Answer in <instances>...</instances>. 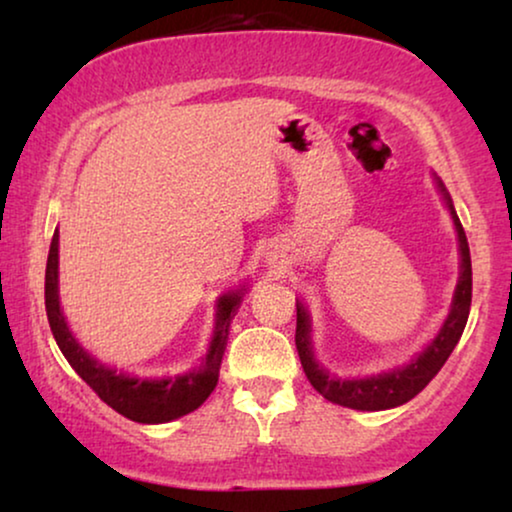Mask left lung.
I'll use <instances>...</instances> for the list:
<instances>
[{
    "mask_svg": "<svg viewBox=\"0 0 512 512\" xmlns=\"http://www.w3.org/2000/svg\"><path fill=\"white\" fill-rule=\"evenodd\" d=\"M436 184L443 193L445 205L450 209L454 228H457L459 237V254H461V272L457 289H454L452 307L447 314L443 328L433 338L429 347L424 349L417 359H412L408 366L394 368L389 373L361 377V380H340V377L328 375L324 366H319L317 359L312 354V340H310V314L300 303H296V349L303 363V370L307 380L314 389L319 391L326 401L345 405L352 410H389L396 405L408 403L410 398H415L433 377L438 375V370L445 366V361L450 359L452 349L457 347V342L464 333L468 312H471V291H473V270H471V251H468V240L461 226L457 212H454L450 193L445 191L443 181L436 179Z\"/></svg>",
    "mask_w": 512,
    "mask_h": 512,
    "instance_id": "obj_1",
    "label": "left lung"
}]
</instances>
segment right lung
Wrapping results in <instances>:
<instances>
[{
    "mask_svg": "<svg viewBox=\"0 0 512 512\" xmlns=\"http://www.w3.org/2000/svg\"><path fill=\"white\" fill-rule=\"evenodd\" d=\"M58 237V230H55L46 261V314L53 338L58 342L60 352L69 361V366L79 373L81 380L109 408H114L118 415L128 417L132 422L165 424L198 410L214 391L216 382H219V368L228 345L230 321H233L247 289L230 291L219 298V303H216V326L212 345H209V352L202 359V366L198 370H191V373L177 377H163V380L130 377L125 373H116L114 368L93 359L76 342L72 331H69L58 298Z\"/></svg>",
    "mask_w": 512,
    "mask_h": 512,
    "instance_id": "obj_1",
    "label": "right lung"
}]
</instances>
